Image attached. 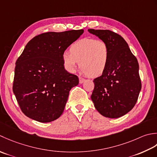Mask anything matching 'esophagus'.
Returning <instances> with one entry per match:
<instances>
[{
  "mask_svg": "<svg viewBox=\"0 0 157 157\" xmlns=\"http://www.w3.org/2000/svg\"><path fill=\"white\" fill-rule=\"evenodd\" d=\"M85 81V78H82V77H81V76H80V77H79V82L81 83V84L83 83V82H84Z\"/></svg>",
  "mask_w": 157,
  "mask_h": 157,
  "instance_id": "esophagus-1",
  "label": "esophagus"
}]
</instances>
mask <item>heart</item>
Listing matches in <instances>:
<instances>
[{"mask_svg": "<svg viewBox=\"0 0 157 157\" xmlns=\"http://www.w3.org/2000/svg\"><path fill=\"white\" fill-rule=\"evenodd\" d=\"M70 53L64 52L62 59L66 69L75 72L79 65L82 72L91 77H98L106 69L110 57V49L104 40L84 38L76 41L70 47Z\"/></svg>", "mask_w": 157, "mask_h": 157, "instance_id": "obj_1", "label": "heart"}]
</instances>
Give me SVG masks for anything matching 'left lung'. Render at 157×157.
<instances>
[{"label": "left lung", "mask_w": 157, "mask_h": 157, "mask_svg": "<svg viewBox=\"0 0 157 157\" xmlns=\"http://www.w3.org/2000/svg\"><path fill=\"white\" fill-rule=\"evenodd\" d=\"M88 31L105 41L110 49L106 69L94 80L91 100L102 116L117 119L129 113L137 102L142 88L138 62L119 34L108 30Z\"/></svg>", "instance_id": "8db88e82"}]
</instances>
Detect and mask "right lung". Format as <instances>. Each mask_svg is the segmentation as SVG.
Listing matches in <instances>:
<instances>
[{
	"label": "right lung",
	"instance_id": "add662e5",
	"mask_svg": "<svg viewBox=\"0 0 157 157\" xmlns=\"http://www.w3.org/2000/svg\"><path fill=\"white\" fill-rule=\"evenodd\" d=\"M83 30L43 33L25 45L16 61L13 91L25 116L40 123L56 120L65 108L77 76L64 68L62 55Z\"/></svg>",
	"mask_w": 157,
	"mask_h": 157
}]
</instances>
